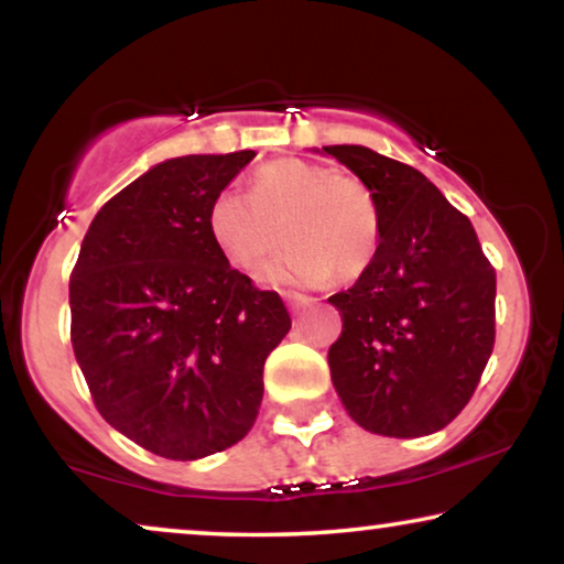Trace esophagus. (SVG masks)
Instances as JSON below:
<instances>
[{
	"mask_svg": "<svg viewBox=\"0 0 564 564\" xmlns=\"http://www.w3.org/2000/svg\"><path fill=\"white\" fill-rule=\"evenodd\" d=\"M284 303H288L292 313H300V311H305L307 305H311V297L297 295V292H284Z\"/></svg>",
	"mask_w": 564,
	"mask_h": 564,
	"instance_id": "1",
	"label": "esophagus"
}]
</instances>
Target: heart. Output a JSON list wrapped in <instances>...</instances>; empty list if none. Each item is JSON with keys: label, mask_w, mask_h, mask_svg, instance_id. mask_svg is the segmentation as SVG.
Instances as JSON below:
<instances>
[{"label": "heart", "mask_w": 564, "mask_h": 564, "mask_svg": "<svg viewBox=\"0 0 564 564\" xmlns=\"http://www.w3.org/2000/svg\"><path fill=\"white\" fill-rule=\"evenodd\" d=\"M282 238L272 282L357 280L380 249L382 220L372 189L351 174L300 159H276L251 174L249 192L226 189L207 210V234L236 272L253 276Z\"/></svg>", "instance_id": "heart-1"}]
</instances>
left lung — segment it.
Instances as JSON below:
<instances>
[{"label":"left lung","mask_w":564,"mask_h":564,"mask_svg":"<svg viewBox=\"0 0 564 564\" xmlns=\"http://www.w3.org/2000/svg\"><path fill=\"white\" fill-rule=\"evenodd\" d=\"M372 189L380 249L328 297L344 328L328 349L341 403L372 434L413 438L469 403L496 344V272L467 215L413 166L365 145H323Z\"/></svg>","instance_id":"8db88e82"}]
</instances>
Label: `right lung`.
<instances>
[{
	"label": "right lung",
	"mask_w": 564,
	"mask_h": 564,
	"mask_svg": "<svg viewBox=\"0 0 564 564\" xmlns=\"http://www.w3.org/2000/svg\"><path fill=\"white\" fill-rule=\"evenodd\" d=\"M253 151L166 159L95 215L68 282L72 344L97 411L166 459L249 434L264 361L292 326L276 292L230 269L210 203Z\"/></svg>",
	"instance_id": "right-lung-1"
}]
</instances>
